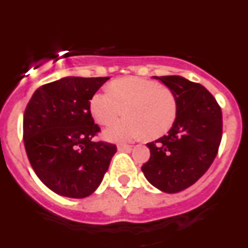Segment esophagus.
<instances>
[{"label":"esophagus","instance_id":"1","mask_svg":"<svg viewBox=\"0 0 248 248\" xmlns=\"http://www.w3.org/2000/svg\"><path fill=\"white\" fill-rule=\"evenodd\" d=\"M118 150H120V151H130L131 150V146L130 145H126V144H119V145H118Z\"/></svg>","mask_w":248,"mask_h":248}]
</instances>
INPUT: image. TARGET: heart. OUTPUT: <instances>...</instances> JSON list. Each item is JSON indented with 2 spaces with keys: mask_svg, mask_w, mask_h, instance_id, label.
<instances>
[{
  "mask_svg": "<svg viewBox=\"0 0 248 248\" xmlns=\"http://www.w3.org/2000/svg\"><path fill=\"white\" fill-rule=\"evenodd\" d=\"M125 117L111 123L104 137L113 141H131L146 135L155 139L166 134L177 117L175 94L164 85L138 77L114 80L108 91L91 98L89 110L99 124H109L123 111Z\"/></svg>",
  "mask_w": 248,
  "mask_h": 248,
  "instance_id": "heart-1",
  "label": "heart"
}]
</instances>
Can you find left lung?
I'll use <instances>...</instances> for the list:
<instances>
[{
    "instance_id": "left-lung-1",
    "label": "left lung",
    "mask_w": 248,
    "mask_h": 248,
    "mask_svg": "<svg viewBox=\"0 0 248 248\" xmlns=\"http://www.w3.org/2000/svg\"><path fill=\"white\" fill-rule=\"evenodd\" d=\"M175 94L177 117L169 134L148 143L141 166L151 185L169 194L191 186L207 171L222 138V111L211 93L180 76L153 77Z\"/></svg>"
}]
</instances>
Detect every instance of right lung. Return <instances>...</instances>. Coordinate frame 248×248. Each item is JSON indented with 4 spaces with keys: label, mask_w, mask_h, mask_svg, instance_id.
Returning <instances> with one entry per match:
<instances>
[{
    "label": "right lung",
    "mask_w": 248,
    "mask_h": 248,
    "mask_svg": "<svg viewBox=\"0 0 248 248\" xmlns=\"http://www.w3.org/2000/svg\"><path fill=\"white\" fill-rule=\"evenodd\" d=\"M108 77H65L39 87L26 107L23 141L31 166L48 189L87 198L99 186L117 146L94 141L89 102Z\"/></svg>",
    "instance_id": "right-lung-1"
}]
</instances>
